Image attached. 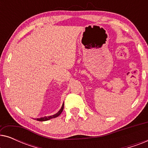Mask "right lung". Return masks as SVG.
Wrapping results in <instances>:
<instances>
[{"instance_id":"add662e5","label":"right lung","mask_w":148,"mask_h":148,"mask_svg":"<svg viewBox=\"0 0 148 148\" xmlns=\"http://www.w3.org/2000/svg\"><path fill=\"white\" fill-rule=\"evenodd\" d=\"M63 108H64V103H63V104H62V106L61 107V108H60V110L58 111V112L56 113V114L52 115V116H44V117H42V118H40V119H36V120L38 121H46L50 120V119L56 118V117L58 116L60 114H61L62 112V110H63Z\"/></svg>"}]
</instances>
